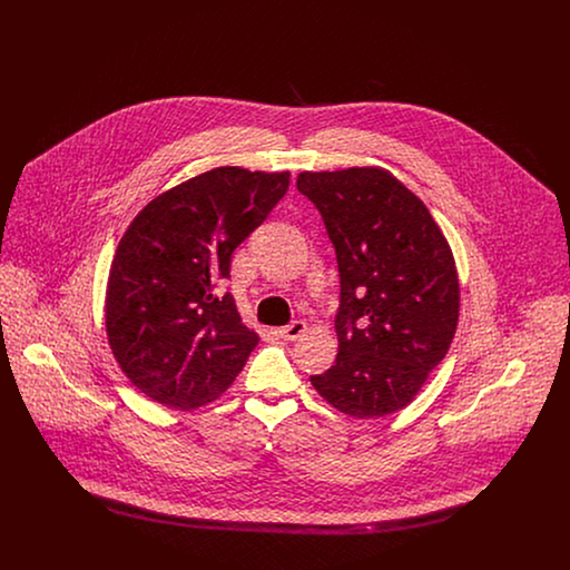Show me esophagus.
<instances>
[{
  "instance_id": "1",
  "label": "esophagus",
  "mask_w": 570,
  "mask_h": 570,
  "mask_svg": "<svg viewBox=\"0 0 570 570\" xmlns=\"http://www.w3.org/2000/svg\"><path fill=\"white\" fill-rule=\"evenodd\" d=\"M305 331H307V325H305L303 321H295V323H291L288 326H282V328H277L279 337H284V340H291V342L298 340V337H301Z\"/></svg>"
}]
</instances>
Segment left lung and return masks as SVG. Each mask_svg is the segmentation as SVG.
<instances>
[{
	"mask_svg": "<svg viewBox=\"0 0 570 570\" xmlns=\"http://www.w3.org/2000/svg\"><path fill=\"white\" fill-rule=\"evenodd\" d=\"M340 269L337 358L312 386L354 416L393 414L419 395L460 321L453 249L425 203L382 166L303 170Z\"/></svg>",
	"mask_w": 570,
	"mask_h": 570,
	"instance_id": "1",
	"label": "left lung"
}]
</instances>
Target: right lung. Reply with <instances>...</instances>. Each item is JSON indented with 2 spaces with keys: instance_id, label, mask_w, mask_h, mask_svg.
Returning <instances> with one entry per match:
<instances>
[{
  "instance_id": "add662e5",
  "label": "right lung",
  "mask_w": 570,
  "mask_h": 570,
  "mask_svg": "<svg viewBox=\"0 0 570 570\" xmlns=\"http://www.w3.org/2000/svg\"><path fill=\"white\" fill-rule=\"evenodd\" d=\"M288 181V170L217 166L130 222L110 263L105 325L115 361L145 397L188 412L216 402L244 370L261 337L214 284Z\"/></svg>"
}]
</instances>
